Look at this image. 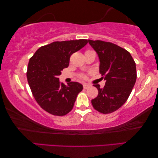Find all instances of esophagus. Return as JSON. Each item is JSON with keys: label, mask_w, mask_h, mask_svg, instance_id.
<instances>
[{"label": "esophagus", "mask_w": 158, "mask_h": 158, "mask_svg": "<svg viewBox=\"0 0 158 158\" xmlns=\"http://www.w3.org/2000/svg\"><path fill=\"white\" fill-rule=\"evenodd\" d=\"M89 86H90V85H89V84L85 83V84L83 85V88H84V89H87V88H89Z\"/></svg>", "instance_id": "1"}]
</instances>
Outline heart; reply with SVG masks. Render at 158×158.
<instances>
[{
	"instance_id": "heart-1",
	"label": "heart",
	"mask_w": 158,
	"mask_h": 158,
	"mask_svg": "<svg viewBox=\"0 0 158 158\" xmlns=\"http://www.w3.org/2000/svg\"><path fill=\"white\" fill-rule=\"evenodd\" d=\"M92 52V51L91 50H87L86 52ZM80 77H81V78H82V79H84V78H85V77H86V76H84V75H81V76Z\"/></svg>"
}]
</instances>
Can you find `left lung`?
<instances>
[{"instance_id":"obj_1","label":"left lung","mask_w":158,"mask_h":158,"mask_svg":"<svg viewBox=\"0 0 158 158\" xmlns=\"http://www.w3.org/2000/svg\"><path fill=\"white\" fill-rule=\"evenodd\" d=\"M99 56V73L106 81L103 88L94 85L99 94L92 100L95 110L104 114L118 110L126 102L136 80V64L128 51L115 44L88 40Z\"/></svg>"}]
</instances>
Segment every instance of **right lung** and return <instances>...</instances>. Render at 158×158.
<instances>
[{
  "label": "right lung",
  "mask_w": 158,
  "mask_h": 158,
  "mask_svg": "<svg viewBox=\"0 0 158 158\" xmlns=\"http://www.w3.org/2000/svg\"><path fill=\"white\" fill-rule=\"evenodd\" d=\"M87 40L56 41L40 47L30 59L27 80L35 99L43 109L63 116L73 109L83 87L77 82H59L61 71L69 65L70 56L87 45Z\"/></svg>",
  "instance_id": "right-lung-1"
}]
</instances>
